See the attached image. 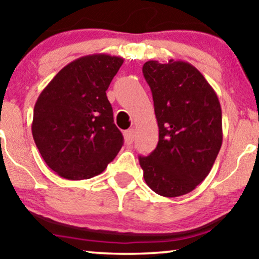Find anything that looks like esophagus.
<instances>
[{
  "mask_svg": "<svg viewBox=\"0 0 259 259\" xmlns=\"http://www.w3.org/2000/svg\"><path fill=\"white\" fill-rule=\"evenodd\" d=\"M134 139H135V132H134V129H129L126 132H124V141H125L126 144H132L134 142Z\"/></svg>",
  "mask_w": 259,
  "mask_h": 259,
  "instance_id": "34e87169",
  "label": "esophagus"
}]
</instances>
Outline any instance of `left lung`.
Returning a JSON list of instances; mask_svg holds the SVG:
<instances>
[{
	"instance_id": "8db88e82",
	"label": "left lung",
	"mask_w": 259,
	"mask_h": 259,
	"mask_svg": "<svg viewBox=\"0 0 259 259\" xmlns=\"http://www.w3.org/2000/svg\"><path fill=\"white\" fill-rule=\"evenodd\" d=\"M142 71L158 125L155 150L139 157L144 181L158 195H185L205 180L222 148L218 96L187 61L149 60Z\"/></svg>"
}]
</instances>
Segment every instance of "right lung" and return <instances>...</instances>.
<instances>
[{
  "label": "right lung",
  "instance_id": "1",
  "mask_svg": "<svg viewBox=\"0 0 259 259\" xmlns=\"http://www.w3.org/2000/svg\"><path fill=\"white\" fill-rule=\"evenodd\" d=\"M124 59L78 58L58 72L34 106L32 134L46 164L67 180L101 174L123 146L106 90Z\"/></svg>",
  "mask_w": 259,
  "mask_h": 259
}]
</instances>
